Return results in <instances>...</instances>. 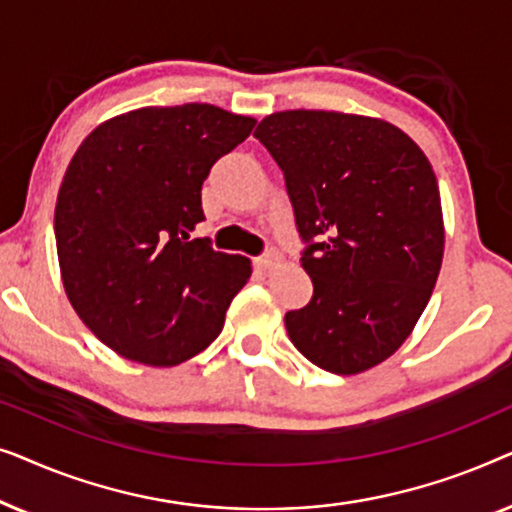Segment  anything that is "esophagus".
Returning <instances> with one entry per match:
<instances>
[{"label":"esophagus","mask_w":512,"mask_h":512,"mask_svg":"<svg viewBox=\"0 0 512 512\" xmlns=\"http://www.w3.org/2000/svg\"><path fill=\"white\" fill-rule=\"evenodd\" d=\"M279 261V254H277V249H265L261 256H256L254 258V263L258 265V268H272V265H275Z\"/></svg>","instance_id":"1"}]
</instances>
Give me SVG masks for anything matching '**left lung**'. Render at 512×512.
<instances>
[{
  "label": "left lung",
  "mask_w": 512,
  "mask_h": 512,
  "mask_svg": "<svg viewBox=\"0 0 512 512\" xmlns=\"http://www.w3.org/2000/svg\"><path fill=\"white\" fill-rule=\"evenodd\" d=\"M284 172L312 300L286 333L314 366L356 375L389 359L422 317L443 263L436 174L396 125L279 111L254 132Z\"/></svg>",
  "instance_id": "1"
}]
</instances>
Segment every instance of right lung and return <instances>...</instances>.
Returning a JSON list of instances; mask_svg holds the SVG:
<instances>
[{"label":"right lung","instance_id":"obj_1","mask_svg":"<svg viewBox=\"0 0 512 512\" xmlns=\"http://www.w3.org/2000/svg\"><path fill=\"white\" fill-rule=\"evenodd\" d=\"M256 121L212 104L144 107L83 139L55 205L62 284L104 345L146 366H177L221 333L249 258L191 240L202 181Z\"/></svg>","mask_w":512,"mask_h":512}]
</instances>
